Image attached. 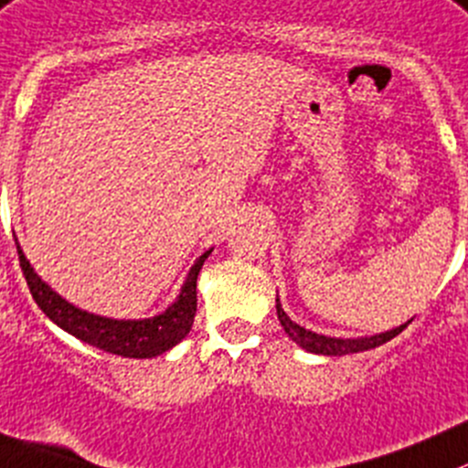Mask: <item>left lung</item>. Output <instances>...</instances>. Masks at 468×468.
Returning <instances> with one entry per match:
<instances>
[{"mask_svg": "<svg viewBox=\"0 0 468 468\" xmlns=\"http://www.w3.org/2000/svg\"><path fill=\"white\" fill-rule=\"evenodd\" d=\"M275 310H278V319L282 324L284 333L296 342L298 346H303L305 351L310 354H324V356H345V354H358V351H367V349H375V346L384 345V342L393 340L395 335L407 328V324L402 326L393 328V331H386L379 333V335H372V337H354V340H345V337H328V335H319V333L308 331V328L298 326L296 322L287 317V313L282 310L280 305V298H275Z\"/></svg>", "mask_w": 468, "mask_h": 468, "instance_id": "obj_1", "label": "left lung"}]
</instances>
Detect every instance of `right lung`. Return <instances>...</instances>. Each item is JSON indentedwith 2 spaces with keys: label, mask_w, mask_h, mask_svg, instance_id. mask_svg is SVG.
I'll return each mask as SVG.
<instances>
[{
  "label": "right lung",
  "mask_w": 468,
  "mask_h": 468,
  "mask_svg": "<svg viewBox=\"0 0 468 468\" xmlns=\"http://www.w3.org/2000/svg\"><path fill=\"white\" fill-rule=\"evenodd\" d=\"M16 246L22 275L29 284L31 296H34L38 308L46 313V317H50L57 326L64 328L66 333L75 335L78 340L87 342L96 349L108 351V354L123 356V358H154V356L165 354L167 349L179 345L188 335L195 322V313H197V275L199 269L204 266V260L211 255V250H207L195 261L179 296L165 313L155 314L151 319H110L75 308L66 298L52 292L38 278L37 271L31 269L17 239Z\"/></svg>",
  "instance_id": "obj_1"
}]
</instances>
